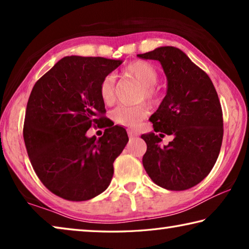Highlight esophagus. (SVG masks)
<instances>
[{"instance_id":"obj_1","label":"esophagus","mask_w":249,"mask_h":249,"mask_svg":"<svg viewBox=\"0 0 249 249\" xmlns=\"http://www.w3.org/2000/svg\"><path fill=\"white\" fill-rule=\"evenodd\" d=\"M127 134H128V137L130 138V140L138 137V133L136 132V130H134V129H127Z\"/></svg>"}]
</instances>
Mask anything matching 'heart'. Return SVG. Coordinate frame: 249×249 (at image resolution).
Here are the masks:
<instances>
[{
	"instance_id": "1",
	"label": "heart",
	"mask_w": 249,
	"mask_h": 249,
	"mask_svg": "<svg viewBox=\"0 0 249 249\" xmlns=\"http://www.w3.org/2000/svg\"><path fill=\"white\" fill-rule=\"evenodd\" d=\"M123 74L134 79L142 86L140 99L156 103L160 98V92L155 84L158 81V71L147 61L138 60L125 67ZM100 96L105 104H112L115 99V77L107 74L100 83ZM148 107L145 104L120 105L112 112V117L117 124L134 128L141 124L148 115Z\"/></svg>"
}]
</instances>
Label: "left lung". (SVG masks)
Segmentation results:
<instances>
[{
    "label": "left lung",
    "instance_id": "obj_1",
    "mask_svg": "<svg viewBox=\"0 0 249 249\" xmlns=\"http://www.w3.org/2000/svg\"><path fill=\"white\" fill-rule=\"evenodd\" d=\"M158 60L168 79V91L151 115L154 133L142 135L147 150L142 166L159 187L183 191L200 183L216 162L223 141V112L208 74L180 49L166 46L137 54ZM174 141L160 147L164 134Z\"/></svg>",
    "mask_w": 249,
    "mask_h": 249
}]
</instances>
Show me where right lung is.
<instances>
[{"instance_id":"1","label":"right lung","mask_w":249,"mask_h":249,"mask_svg":"<svg viewBox=\"0 0 249 249\" xmlns=\"http://www.w3.org/2000/svg\"><path fill=\"white\" fill-rule=\"evenodd\" d=\"M122 64L102 57L62 58L34 86L23 136L34 171L53 195L87 201L111 183L113 162L128 142L121 126H108L100 83ZM105 128L89 139L90 127Z\"/></svg>"}]
</instances>
